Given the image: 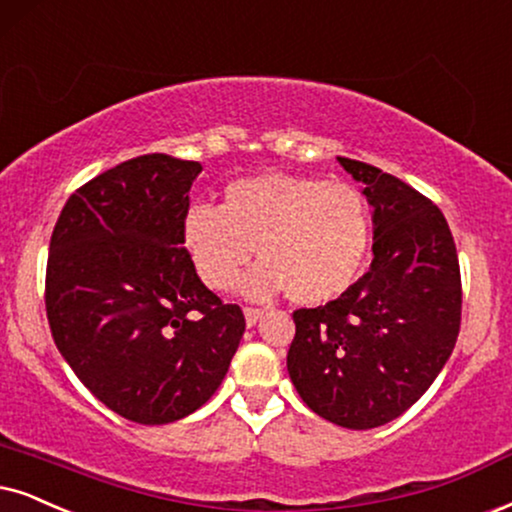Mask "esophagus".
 I'll return each mask as SVG.
<instances>
[{"label": "esophagus", "mask_w": 512, "mask_h": 512, "mask_svg": "<svg viewBox=\"0 0 512 512\" xmlns=\"http://www.w3.org/2000/svg\"><path fill=\"white\" fill-rule=\"evenodd\" d=\"M243 314H245V323H248V326H255V323L260 321L262 316H264V309H257V307H245V309H243Z\"/></svg>", "instance_id": "obj_1"}]
</instances>
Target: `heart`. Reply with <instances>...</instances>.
Instances as JSON below:
<instances>
[{
  "label": "heart",
  "instance_id": "1",
  "mask_svg": "<svg viewBox=\"0 0 512 512\" xmlns=\"http://www.w3.org/2000/svg\"><path fill=\"white\" fill-rule=\"evenodd\" d=\"M186 255L212 290L243 281L255 300L288 288L300 304L331 302L357 281L371 243V215L361 193L345 181L300 174H255L231 181L222 203L191 205L181 217Z\"/></svg>",
  "mask_w": 512,
  "mask_h": 512
}]
</instances>
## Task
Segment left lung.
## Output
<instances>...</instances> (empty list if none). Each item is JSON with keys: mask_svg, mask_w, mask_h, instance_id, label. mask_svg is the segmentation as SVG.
I'll list each match as a JSON object with an SVG mask.
<instances>
[{"mask_svg": "<svg viewBox=\"0 0 512 512\" xmlns=\"http://www.w3.org/2000/svg\"><path fill=\"white\" fill-rule=\"evenodd\" d=\"M366 186L373 262L338 300L297 309L288 373L304 404L349 430L411 409L461 331V269L442 210L378 167L338 158Z\"/></svg>", "mask_w": 512, "mask_h": 512, "instance_id": "left-lung-1", "label": "left lung"}]
</instances>
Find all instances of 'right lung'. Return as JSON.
<instances>
[{
  "label": "right lung",
  "instance_id": "obj_1",
  "mask_svg": "<svg viewBox=\"0 0 512 512\" xmlns=\"http://www.w3.org/2000/svg\"><path fill=\"white\" fill-rule=\"evenodd\" d=\"M200 163L148 153L80 186L49 243L58 352L118 416L165 425L222 385L245 316L205 288L181 243Z\"/></svg>",
  "mask_w": 512,
  "mask_h": 512
}]
</instances>
